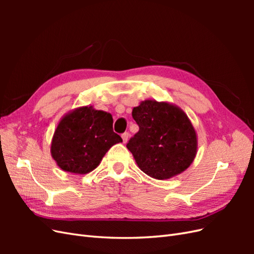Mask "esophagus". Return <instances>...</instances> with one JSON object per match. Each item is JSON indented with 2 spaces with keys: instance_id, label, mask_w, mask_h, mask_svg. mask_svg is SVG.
Wrapping results in <instances>:
<instances>
[{
  "instance_id": "obj_1",
  "label": "esophagus",
  "mask_w": 254,
  "mask_h": 254,
  "mask_svg": "<svg viewBox=\"0 0 254 254\" xmlns=\"http://www.w3.org/2000/svg\"><path fill=\"white\" fill-rule=\"evenodd\" d=\"M128 136H129V133L128 132H124L122 134V139H123V142L124 143H127L128 141Z\"/></svg>"
}]
</instances>
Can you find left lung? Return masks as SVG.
I'll list each match as a JSON object with an SVG mask.
<instances>
[{
    "mask_svg": "<svg viewBox=\"0 0 254 254\" xmlns=\"http://www.w3.org/2000/svg\"><path fill=\"white\" fill-rule=\"evenodd\" d=\"M139 125L126 145L140 170L158 180L183 173L197 153V133L180 107L168 102L145 99L132 110Z\"/></svg>",
    "mask_w": 254,
    "mask_h": 254,
    "instance_id": "left-lung-1",
    "label": "left lung"
}]
</instances>
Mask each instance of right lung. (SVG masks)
Returning a JSON list of instances; mask_svg holds the SVG:
<instances>
[{
	"instance_id": "right-lung-1",
	"label": "right lung",
	"mask_w": 254,
	"mask_h": 254,
	"mask_svg": "<svg viewBox=\"0 0 254 254\" xmlns=\"http://www.w3.org/2000/svg\"><path fill=\"white\" fill-rule=\"evenodd\" d=\"M112 115L82 106L64 115L51 143V155L61 170L86 175L99 165L106 152L122 137L113 132Z\"/></svg>"
}]
</instances>
